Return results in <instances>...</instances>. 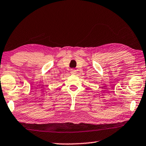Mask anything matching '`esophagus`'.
<instances>
[{
	"label": "esophagus",
	"mask_w": 146,
	"mask_h": 146,
	"mask_svg": "<svg viewBox=\"0 0 146 146\" xmlns=\"http://www.w3.org/2000/svg\"><path fill=\"white\" fill-rule=\"evenodd\" d=\"M70 73L72 74H76V70L75 69H71Z\"/></svg>",
	"instance_id": "34e87169"
}]
</instances>
